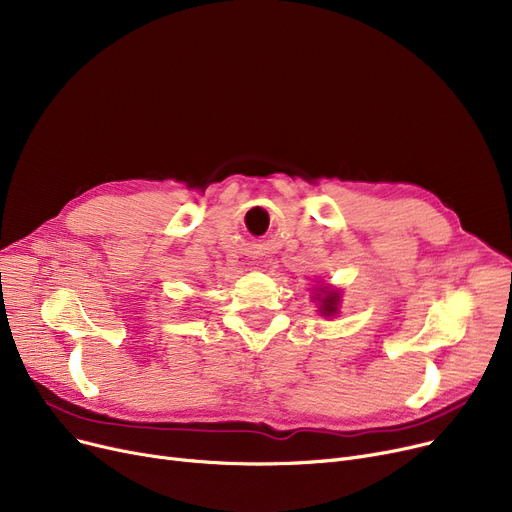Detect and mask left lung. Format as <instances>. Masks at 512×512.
I'll return each instance as SVG.
<instances>
[{
    "label": "left lung",
    "mask_w": 512,
    "mask_h": 512,
    "mask_svg": "<svg viewBox=\"0 0 512 512\" xmlns=\"http://www.w3.org/2000/svg\"><path fill=\"white\" fill-rule=\"evenodd\" d=\"M315 301H319L321 315L332 317L338 313V307H340V292L324 286V288H319V294H315Z\"/></svg>",
    "instance_id": "1"
}]
</instances>
